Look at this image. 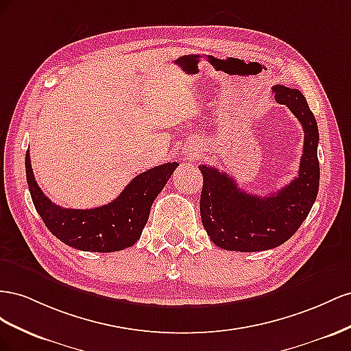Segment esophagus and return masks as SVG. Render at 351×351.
<instances>
[{
	"label": "esophagus",
	"mask_w": 351,
	"mask_h": 351,
	"mask_svg": "<svg viewBox=\"0 0 351 351\" xmlns=\"http://www.w3.org/2000/svg\"><path fill=\"white\" fill-rule=\"evenodd\" d=\"M198 153H199V152H198V149H197V148H194V149H191V152H189V154H191L193 157H194V156H197Z\"/></svg>",
	"instance_id": "34e87169"
}]
</instances>
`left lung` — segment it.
<instances>
[{"label":"left lung","mask_w":351,"mask_h":351,"mask_svg":"<svg viewBox=\"0 0 351 351\" xmlns=\"http://www.w3.org/2000/svg\"><path fill=\"white\" fill-rule=\"evenodd\" d=\"M275 99L285 104L304 131L298 175L278 193L252 195L216 167L199 165L203 191L199 215L212 241L229 252H263L291 238L312 210L319 189V131L316 119L298 89L274 86Z\"/></svg>","instance_id":"obj_1"}]
</instances>
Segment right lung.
I'll return each instance as SVG.
<instances>
[{"mask_svg": "<svg viewBox=\"0 0 351 351\" xmlns=\"http://www.w3.org/2000/svg\"><path fill=\"white\" fill-rule=\"evenodd\" d=\"M25 166L34 206L49 232L66 245L82 252L112 253L138 241L153 202L179 165L165 163L139 173L112 203L89 210L54 204L35 181L29 152H26Z\"/></svg>", "mask_w": 351, "mask_h": 351, "instance_id": "right-lung-1", "label": "right lung"}]
</instances>
